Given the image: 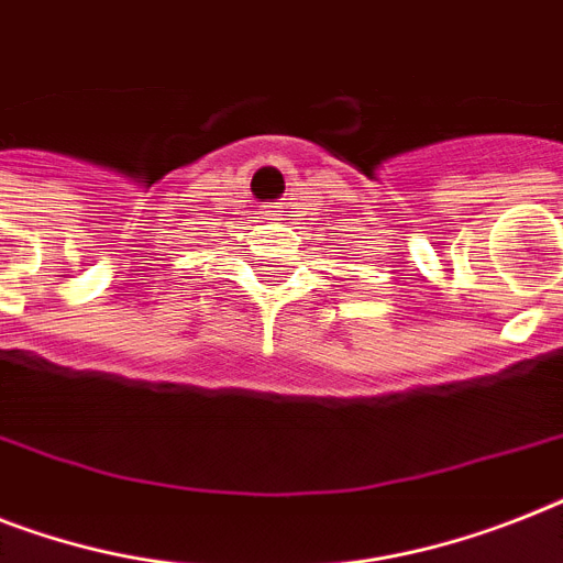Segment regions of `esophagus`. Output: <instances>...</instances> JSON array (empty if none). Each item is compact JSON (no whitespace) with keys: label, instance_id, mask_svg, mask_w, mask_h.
Returning a JSON list of instances; mask_svg holds the SVG:
<instances>
[{"label":"esophagus","instance_id":"esophagus-1","mask_svg":"<svg viewBox=\"0 0 563 563\" xmlns=\"http://www.w3.org/2000/svg\"><path fill=\"white\" fill-rule=\"evenodd\" d=\"M266 213H277V210H266Z\"/></svg>","mask_w":563,"mask_h":563}]
</instances>
